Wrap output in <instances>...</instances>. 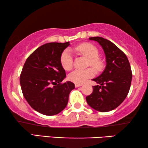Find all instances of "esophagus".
<instances>
[{
    "label": "esophagus",
    "instance_id": "1",
    "mask_svg": "<svg viewBox=\"0 0 148 148\" xmlns=\"http://www.w3.org/2000/svg\"><path fill=\"white\" fill-rule=\"evenodd\" d=\"M75 88H78V87H81L82 86V84H75Z\"/></svg>",
    "mask_w": 148,
    "mask_h": 148
}]
</instances>
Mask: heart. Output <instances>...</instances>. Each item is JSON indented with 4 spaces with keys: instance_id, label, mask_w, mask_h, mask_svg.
Instances as JSON below:
<instances>
[{
    "instance_id": "heart-1",
    "label": "heart",
    "mask_w": 148,
    "mask_h": 148,
    "mask_svg": "<svg viewBox=\"0 0 148 148\" xmlns=\"http://www.w3.org/2000/svg\"><path fill=\"white\" fill-rule=\"evenodd\" d=\"M77 51L84 54L90 58L89 64L93 66L96 71H100L102 67V62L99 58L98 50L96 46L90 43H83L75 48ZM60 63L64 69L69 71L73 68V60L71 52L66 49L62 52L60 55ZM95 73L92 68H88L84 70H75L69 75V79L75 84H81L84 83L87 79L92 77Z\"/></svg>"
}]
</instances>
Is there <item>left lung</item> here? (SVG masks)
<instances>
[{
	"label": "left lung",
	"instance_id": "1",
	"mask_svg": "<svg viewBox=\"0 0 148 148\" xmlns=\"http://www.w3.org/2000/svg\"><path fill=\"white\" fill-rule=\"evenodd\" d=\"M89 39L102 46L106 66L100 75L92 79L99 85L93 86V92L86 101L97 111L108 112L117 108L128 94L132 79L131 66L124 52L112 42L102 37Z\"/></svg>",
	"mask_w": 148,
	"mask_h": 148
}]
</instances>
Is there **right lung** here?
I'll use <instances>...</instances> for the list:
<instances>
[{
  "label": "right lung",
  "mask_w": 148,
  "mask_h": 148,
  "mask_svg": "<svg viewBox=\"0 0 148 148\" xmlns=\"http://www.w3.org/2000/svg\"><path fill=\"white\" fill-rule=\"evenodd\" d=\"M69 42H50L38 48L27 58L20 75L24 98L30 106L42 114L52 116L63 110L73 83L62 84L66 77L60 55Z\"/></svg>",
  "instance_id": "1"
}]
</instances>
